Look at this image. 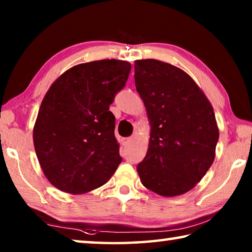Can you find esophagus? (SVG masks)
I'll use <instances>...</instances> for the list:
<instances>
[{
    "label": "esophagus",
    "instance_id": "esophagus-1",
    "mask_svg": "<svg viewBox=\"0 0 252 252\" xmlns=\"http://www.w3.org/2000/svg\"><path fill=\"white\" fill-rule=\"evenodd\" d=\"M133 141V138L132 136H130V138H123L122 139V144L123 146H129V144Z\"/></svg>",
    "mask_w": 252,
    "mask_h": 252
}]
</instances>
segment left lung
<instances>
[{
    "instance_id": "obj_1",
    "label": "left lung",
    "mask_w": 252,
    "mask_h": 252,
    "mask_svg": "<svg viewBox=\"0 0 252 252\" xmlns=\"http://www.w3.org/2000/svg\"><path fill=\"white\" fill-rule=\"evenodd\" d=\"M134 81L151 129L147 155L136 168L140 180L162 197L181 195L197 186L215 160V111L194 80L170 63L136 60Z\"/></svg>"
}]
</instances>
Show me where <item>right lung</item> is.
Instances as JSON below:
<instances>
[{
    "label": "right lung",
    "mask_w": 252,
    "mask_h": 252,
    "mask_svg": "<svg viewBox=\"0 0 252 252\" xmlns=\"http://www.w3.org/2000/svg\"><path fill=\"white\" fill-rule=\"evenodd\" d=\"M131 64L99 60L74 65L51 84L42 100L33 142L45 178L63 192L82 194L110 180L122 158L109 111Z\"/></svg>",
    "instance_id": "add662e5"
}]
</instances>
